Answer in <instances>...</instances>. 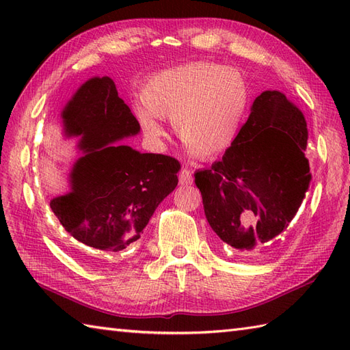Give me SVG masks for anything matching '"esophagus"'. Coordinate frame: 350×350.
<instances>
[{"label":"esophagus","instance_id":"34e87169","mask_svg":"<svg viewBox=\"0 0 350 350\" xmlns=\"http://www.w3.org/2000/svg\"><path fill=\"white\" fill-rule=\"evenodd\" d=\"M179 180L182 185H192L194 182V177H192V171L188 168H183L179 174Z\"/></svg>","mask_w":350,"mask_h":350}]
</instances>
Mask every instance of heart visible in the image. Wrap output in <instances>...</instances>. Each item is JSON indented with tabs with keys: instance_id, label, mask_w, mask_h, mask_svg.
I'll return each instance as SVG.
<instances>
[{
	"instance_id": "heart-1",
	"label": "heart",
	"mask_w": 350,
	"mask_h": 350,
	"mask_svg": "<svg viewBox=\"0 0 350 350\" xmlns=\"http://www.w3.org/2000/svg\"><path fill=\"white\" fill-rule=\"evenodd\" d=\"M133 107L139 128L150 141L170 118L173 131L191 152L212 158L234 144L250 107V90L239 72L212 63H191L158 72Z\"/></svg>"
}]
</instances>
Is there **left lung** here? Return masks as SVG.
<instances>
[{"label": "left lung", "mask_w": 350, "mask_h": 350, "mask_svg": "<svg viewBox=\"0 0 350 350\" xmlns=\"http://www.w3.org/2000/svg\"><path fill=\"white\" fill-rule=\"evenodd\" d=\"M307 122L284 94L256 98L234 144L209 170H198L207 222L237 251L267 245L288 227L310 187Z\"/></svg>", "instance_id": "1"}]
</instances>
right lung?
Segmentation results:
<instances>
[{
	"label": "right lung",
	"mask_w": 350,
	"mask_h": 350,
	"mask_svg": "<svg viewBox=\"0 0 350 350\" xmlns=\"http://www.w3.org/2000/svg\"><path fill=\"white\" fill-rule=\"evenodd\" d=\"M62 117L66 137H78L84 154L72 168L70 192L51 200V209L96 263L144 234L156 207L177 187L180 163L117 143L137 135L139 123L108 77L81 85Z\"/></svg>",
	"instance_id": "1"
}]
</instances>
